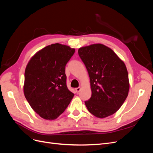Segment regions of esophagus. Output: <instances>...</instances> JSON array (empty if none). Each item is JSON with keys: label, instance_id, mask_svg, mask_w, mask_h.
<instances>
[{"label": "esophagus", "instance_id": "obj_1", "mask_svg": "<svg viewBox=\"0 0 153 153\" xmlns=\"http://www.w3.org/2000/svg\"><path fill=\"white\" fill-rule=\"evenodd\" d=\"M80 90H81V87H77V88H76V89H75V91H76V92H79L80 91Z\"/></svg>", "mask_w": 153, "mask_h": 153}]
</instances>
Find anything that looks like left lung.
Returning <instances> with one entry per match:
<instances>
[{
	"instance_id": "obj_1",
	"label": "left lung",
	"mask_w": 153,
	"mask_h": 153,
	"mask_svg": "<svg viewBox=\"0 0 153 153\" xmlns=\"http://www.w3.org/2000/svg\"><path fill=\"white\" fill-rule=\"evenodd\" d=\"M78 52L90 78L92 95L85 101L88 110L98 118L114 114L128 95L126 65L112 49L103 44L81 47Z\"/></svg>"
}]
</instances>
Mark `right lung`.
Returning a JSON list of instances; mask_svg holds the SVG:
<instances>
[{
    "label": "right lung",
    "mask_w": 153,
    "mask_h": 153,
    "mask_svg": "<svg viewBox=\"0 0 153 153\" xmlns=\"http://www.w3.org/2000/svg\"><path fill=\"white\" fill-rule=\"evenodd\" d=\"M75 51L67 45L52 44L36 52L27 64L24 95L41 117L57 119L73 98L66 85L65 67Z\"/></svg>",
    "instance_id": "right-lung-1"
}]
</instances>
